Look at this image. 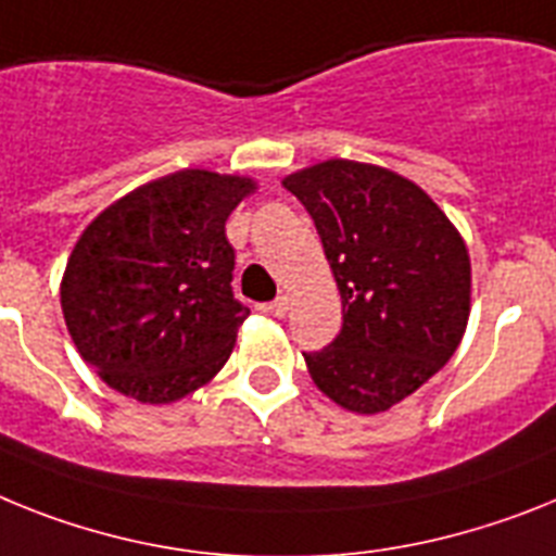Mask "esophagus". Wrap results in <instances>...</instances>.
I'll use <instances>...</instances> for the list:
<instances>
[{
  "mask_svg": "<svg viewBox=\"0 0 556 556\" xmlns=\"http://www.w3.org/2000/svg\"><path fill=\"white\" fill-rule=\"evenodd\" d=\"M288 305H291V300H288V296H277V300L270 302V305H265V311H268L270 316H279V319H282V316L288 314Z\"/></svg>",
  "mask_w": 556,
  "mask_h": 556,
  "instance_id": "1",
  "label": "esophagus"
}]
</instances>
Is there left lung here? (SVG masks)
I'll list each match as a JSON object with an SVG mask.
<instances>
[{"label": "left lung", "instance_id": "obj_1", "mask_svg": "<svg viewBox=\"0 0 556 556\" xmlns=\"http://www.w3.org/2000/svg\"><path fill=\"white\" fill-rule=\"evenodd\" d=\"M311 214L342 293V330L302 353L321 393L384 413L458 350L469 319V254L446 214L407 177L325 161L282 180Z\"/></svg>", "mask_w": 556, "mask_h": 556}]
</instances>
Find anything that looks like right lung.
Masks as SVG:
<instances>
[{"mask_svg":"<svg viewBox=\"0 0 556 556\" xmlns=\"http://www.w3.org/2000/svg\"><path fill=\"white\" fill-rule=\"evenodd\" d=\"M249 177L184 169L129 191L78 237L62 311L78 353L118 393L169 404L217 376L251 314L235 296L228 214Z\"/></svg>","mask_w":556,"mask_h":556,"instance_id":"obj_1","label":"right lung"}]
</instances>
